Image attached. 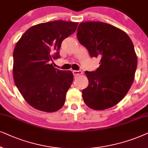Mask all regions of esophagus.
<instances>
[{
  "mask_svg": "<svg viewBox=\"0 0 148 148\" xmlns=\"http://www.w3.org/2000/svg\"><path fill=\"white\" fill-rule=\"evenodd\" d=\"M82 74L81 70H74L73 71V74H74V76H78L80 75H81Z\"/></svg>",
  "mask_w": 148,
  "mask_h": 148,
  "instance_id": "esophagus-1",
  "label": "esophagus"
}]
</instances>
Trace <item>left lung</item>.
Returning a JSON list of instances; mask_svg holds the SVG:
<instances>
[{
    "label": "left lung",
    "instance_id": "left-lung-1",
    "mask_svg": "<svg viewBox=\"0 0 148 148\" xmlns=\"http://www.w3.org/2000/svg\"><path fill=\"white\" fill-rule=\"evenodd\" d=\"M77 37L91 58H101L95 72H85L88 85L82 91L84 103L95 110L113 107L125 97L135 78L137 57L133 42L125 32L101 21L80 23Z\"/></svg>",
    "mask_w": 148,
    "mask_h": 148
}]
</instances>
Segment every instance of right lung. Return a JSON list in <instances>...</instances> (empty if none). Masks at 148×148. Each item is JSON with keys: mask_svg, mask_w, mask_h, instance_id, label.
<instances>
[{"mask_svg": "<svg viewBox=\"0 0 148 148\" xmlns=\"http://www.w3.org/2000/svg\"><path fill=\"white\" fill-rule=\"evenodd\" d=\"M78 24L64 20L39 23L25 31L15 45L13 79L25 101L35 109L54 112L64 105L74 76L49 62L60 58L62 42Z\"/></svg>", "mask_w": 148, "mask_h": 148, "instance_id": "1", "label": "right lung"}]
</instances>
